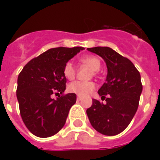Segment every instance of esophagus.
<instances>
[{
  "mask_svg": "<svg viewBox=\"0 0 160 160\" xmlns=\"http://www.w3.org/2000/svg\"><path fill=\"white\" fill-rule=\"evenodd\" d=\"M81 99H82V98L80 97V96H78V97H77V100L78 101H80Z\"/></svg>",
  "mask_w": 160,
  "mask_h": 160,
  "instance_id": "obj_1",
  "label": "esophagus"
}]
</instances>
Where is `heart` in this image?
<instances>
[{
    "instance_id": "1",
    "label": "heart",
    "mask_w": 160,
    "mask_h": 160,
    "mask_svg": "<svg viewBox=\"0 0 160 160\" xmlns=\"http://www.w3.org/2000/svg\"><path fill=\"white\" fill-rule=\"evenodd\" d=\"M80 62L90 67L92 71L97 72L101 67L100 60L96 56H86L80 57ZM63 74L68 80H73L75 76V68L71 62H68L63 67ZM68 89L70 92L75 93L79 96H87L92 92L95 89V84L92 81H73L68 85Z\"/></svg>"
}]
</instances>
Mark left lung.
I'll return each mask as SVG.
<instances>
[{
    "instance_id": "obj_1",
    "label": "left lung",
    "mask_w": 160,
    "mask_h": 160,
    "mask_svg": "<svg viewBox=\"0 0 160 160\" xmlns=\"http://www.w3.org/2000/svg\"><path fill=\"white\" fill-rule=\"evenodd\" d=\"M101 56L107 66L106 80L98 91L101 103L92 99L87 110L92 126L104 135H116L126 128L137 111L142 92L141 74L130 60L109 47L88 48Z\"/></svg>"
}]
</instances>
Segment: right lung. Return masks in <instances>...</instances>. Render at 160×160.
Wrapping results in <instances>:
<instances>
[{
	"mask_svg": "<svg viewBox=\"0 0 160 160\" xmlns=\"http://www.w3.org/2000/svg\"><path fill=\"white\" fill-rule=\"evenodd\" d=\"M83 49L53 48L31 60L19 73L16 95L20 116L30 132L38 137L52 136L66 122L76 94H63L67 83L63 67ZM53 94L62 96L55 100Z\"/></svg>",
	"mask_w": 160,
	"mask_h": 160,
	"instance_id": "add662e5",
	"label": "right lung"
}]
</instances>
